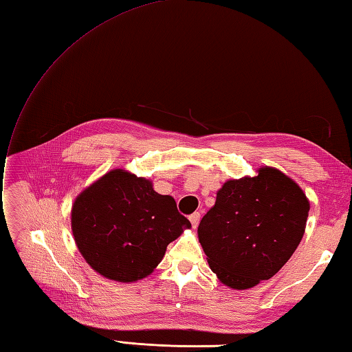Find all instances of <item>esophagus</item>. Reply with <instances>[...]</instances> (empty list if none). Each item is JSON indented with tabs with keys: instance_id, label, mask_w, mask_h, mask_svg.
I'll use <instances>...</instances> for the list:
<instances>
[{
	"instance_id": "esophagus-1",
	"label": "esophagus",
	"mask_w": 352,
	"mask_h": 352,
	"mask_svg": "<svg viewBox=\"0 0 352 352\" xmlns=\"http://www.w3.org/2000/svg\"><path fill=\"white\" fill-rule=\"evenodd\" d=\"M200 212H194V214H191L190 215V221H191V224H192V228H197L199 226V223H200Z\"/></svg>"
}]
</instances>
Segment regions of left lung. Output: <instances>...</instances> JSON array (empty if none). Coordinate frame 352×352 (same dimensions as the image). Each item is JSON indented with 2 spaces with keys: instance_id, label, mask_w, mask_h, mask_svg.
<instances>
[{
  "instance_id": "left-lung-1",
  "label": "left lung",
  "mask_w": 352,
  "mask_h": 352,
  "mask_svg": "<svg viewBox=\"0 0 352 352\" xmlns=\"http://www.w3.org/2000/svg\"><path fill=\"white\" fill-rule=\"evenodd\" d=\"M310 201L274 167L224 182L199 224V242L218 280L250 289L276 276L300 245Z\"/></svg>"
}]
</instances>
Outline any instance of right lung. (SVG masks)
I'll use <instances>...</instances> for the list:
<instances>
[{"instance_id":"1","label":"right lung","mask_w":352,"mask_h":352,"mask_svg":"<svg viewBox=\"0 0 352 352\" xmlns=\"http://www.w3.org/2000/svg\"><path fill=\"white\" fill-rule=\"evenodd\" d=\"M70 226L81 256L98 274L120 283L151 276L191 223L152 181L114 168L78 194Z\"/></svg>"}]
</instances>
